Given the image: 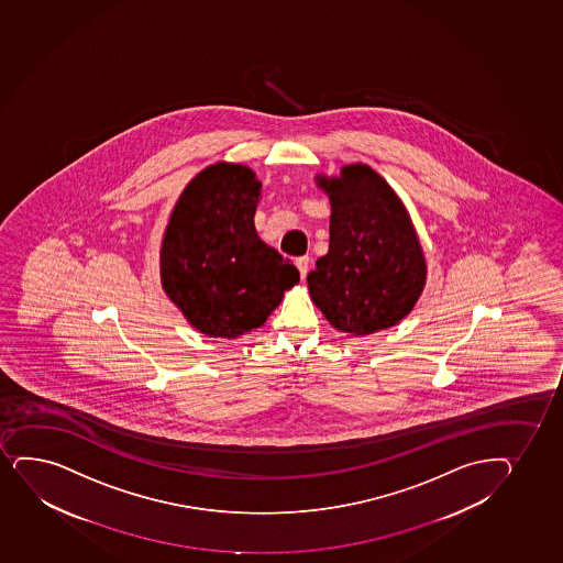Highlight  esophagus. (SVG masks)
<instances>
[{"label":"esophagus","mask_w":563,"mask_h":563,"mask_svg":"<svg viewBox=\"0 0 563 563\" xmlns=\"http://www.w3.org/2000/svg\"><path fill=\"white\" fill-rule=\"evenodd\" d=\"M295 265H297L298 272H300V278L305 279L308 268H310V257H298L295 261Z\"/></svg>","instance_id":"esophagus-1"}]
</instances>
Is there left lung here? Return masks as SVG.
I'll return each instance as SVG.
<instances>
[{
  "label": "left lung",
  "instance_id": "8db88e82",
  "mask_svg": "<svg viewBox=\"0 0 563 563\" xmlns=\"http://www.w3.org/2000/svg\"><path fill=\"white\" fill-rule=\"evenodd\" d=\"M329 195V253L308 274L313 305L340 332L368 336L413 310L427 285L419 234L395 189L364 163L316 176Z\"/></svg>",
  "mask_w": 563,
  "mask_h": 563
}]
</instances>
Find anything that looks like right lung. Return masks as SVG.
<instances>
[{"instance_id":"add662e5","label":"right lung","mask_w":563,"mask_h":563,"mask_svg":"<svg viewBox=\"0 0 563 563\" xmlns=\"http://www.w3.org/2000/svg\"><path fill=\"white\" fill-rule=\"evenodd\" d=\"M261 181L240 163H213L176 201L159 252L163 291L210 338L242 336L265 324L300 282L297 268L258 239Z\"/></svg>"}]
</instances>
